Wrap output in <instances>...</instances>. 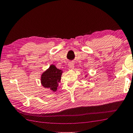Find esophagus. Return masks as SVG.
I'll use <instances>...</instances> for the list:
<instances>
[{
    "label": "esophagus",
    "instance_id": "34e87169",
    "mask_svg": "<svg viewBox=\"0 0 133 133\" xmlns=\"http://www.w3.org/2000/svg\"><path fill=\"white\" fill-rule=\"evenodd\" d=\"M68 66H69V68L71 69H73L74 68V64L72 63V62H69V64H68Z\"/></svg>",
    "mask_w": 133,
    "mask_h": 133
}]
</instances>
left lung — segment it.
<instances>
[{
  "mask_svg": "<svg viewBox=\"0 0 133 133\" xmlns=\"http://www.w3.org/2000/svg\"><path fill=\"white\" fill-rule=\"evenodd\" d=\"M86 76H87V75H86Z\"/></svg>",
  "mask_w": 133,
  "mask_h": 133,
  "instance_id": "8db88e82",
  "label": "left lung"
}]
</instances>
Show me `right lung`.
Here are the masks:
<instances>
[{"instance_id": "1", "label": "right lung", "mask_w": 133, "mask_h": 133, "mask_svg": "<svg viewBox=\"0 0 133 133\" xmlns=\"http://www.w3.org/2000/svg\"><path fill=\"white\" fill-rule=\"evenodd\" d=\"M62 71L54 65H51L46 71L41 75V84L44 88L49 89L52 91H56L61 81Z\"/></svg>"}]
</instances>
